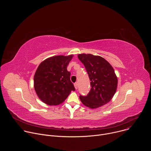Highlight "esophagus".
<instances>
[{"mask_svg":"<svg viewBox=\"0 0 151 151\" xmlns=\"http://www.w3.org/2000/svg\"><path fill=\"white\" fill-rule=\"evenodd\" d=\"M74 86H75V89L77 90L78 88V82H75V83H74Z\"/></svg>","mask_w":151,"mask_h":151,"instance_id":"34e87169","label":"esophagus"}]
</instances>
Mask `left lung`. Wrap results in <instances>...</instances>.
<instances>
[{
	"label": "left lung",
	"mask_w": 151,
	"mask_h": 151,
	"mask_svg": "<svg viewBox=\"0 0 151 151\" xmlns=\"http://www.w3.org/2000/svg\"><path fill=\"white\" fill-rule=\"evenodd\" d=\"M78 57L87 72L91 87L87 96L80 95L81 102L91 109L107 104L117 88L118 79L113 68L100 56L81 54Z\"/></svg>",
	"instance_id": "obj_1"
}]
</instances>
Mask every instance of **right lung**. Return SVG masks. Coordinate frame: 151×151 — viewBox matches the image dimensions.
<instances>
[{"instance_id": "right-lung-1", "label": "right lung", "mask_w": 151, "mask_h": 151, "mask_svg": "<svg viewBox=\"0 0 151 151\" xmlns=\"http://www.w3.org/2000/svg\"><path fill=\"white\" fill-rule=\"evenodd\" d=\"M73 55H57L42 61L34 76V87L39 98L48 105H58L75 88L67 70Z\"/></svg>"}]
</instances>
